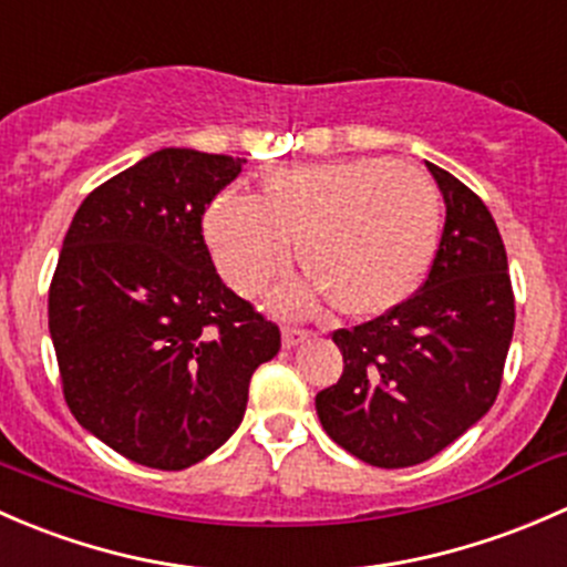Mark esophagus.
<instances>
[{"mask_svg":"<svg viewBox=\"0 0 567 567\" xmlns=\"http://www.w3.org/2000/svg\"><path fill=\"white\" fill-rule=\"evenodd\" d=\"M311 332L302 330V327H284V349H295L300 347L302 341H308Z\"/></svg>","mask_w":567,"mask_h":567,"instance_id":"1","label":"esophagus"}]
</instances>
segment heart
Instances as JSON below:
<instances>
[{
  "label": "heart",
  "instance_id": "1",
  "mask_svg": "<svg viewBox=\"0 0 567 567\" xmlns=\"http://www.w3.org/2000/svg\"><path fill=\"white\" fill-rule=\"evenodd\" d=\"M440 190L390 157H352L267 174L261 198L224 194L204 218V235L226 284L250 297L300 261L347 313H382L417 289L440 245ZM322 285V286H323ZM321 286V287H322ZM318 284L276 291L284 313H311Z\"/></svg>",
  "mask_w": 567,
  "mask_h": 567
}]
</instances>
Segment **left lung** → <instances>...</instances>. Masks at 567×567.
Returning a JSON list of instances; mask_svg holds the SVG:
<instances>
[{
  "label": "left lung",
  "instance_id": "1",
  "mask_svg": "<svg viewBox=\"0 0 567 567\" xmlns=\"http://www.w3.org/2000/svg\"><path fill=\"white\" fill-rule=\"evenodd\" d=\"M425 166L447 209L429 278L382 317L332 332L343 373L317 395L327 436L382 470L423 464L492 410L516 322L492 213L451 172Z\"/></svg>",
  "mask_w": 567,
  "mask_h": 567
}]
</instances>
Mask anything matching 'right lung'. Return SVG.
I'll return each mask as SVG.
<instances>
[{
	"label": "right lung",
	"instance_id": "add662e5",
	"mask_svg": "<svg viewBox=\"0 0 567 567\" xmlns=\"http://www.w3.org/2000/svg\"><path fill=\"white\" fill-rule=\"evenodd\" d=\"M243 157L166 147L92 190L49 289L70 412L111 451L185 470L243 423L281 330L215 272L202 215Z\"/></svg>",
	"mask_w": 567,
	"mask_h": 567
}]
</instances>
